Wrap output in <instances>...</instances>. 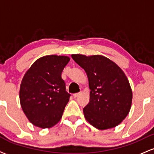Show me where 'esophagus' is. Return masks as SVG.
<instances>
[{"instance_id":"obj_1","label":"esophagus","mask_w":154,"mask_h":154,"mask_svg":"<svg viewBox=\"0 0 154 154\" xmlns=\"http://www.w3.org/2000/svg\"><path fill=\"white\" fill-rule=\"evenodd\" d=\"M81 93H75V94L73 95L74 98H77V97H78L79 95L81 94Z\"/></svg>"}]
</instances>
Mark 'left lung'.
<instances>
[{"instance_id": "obj_1", "label": "left lung", "mask_w": 154, "mask_h": 154, "mask_svg": "<svg viewBox=\"0 0 154 154\" xmlns=\"http://www.w3.org/2000/svg\"><path fill=\"white\" fill-rule=\"evenodd\" d=\"M87 74L90 102L83 109L85 119L100 130L119 125L131 109L132 91L125 72L106 56L72 54Z\"/></svg>"}]
</instances>
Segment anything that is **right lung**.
Instances as JSON below:
<instances>
[{
	"label": "right lung",
	"instance_id": "1",
	"mask_svg": "<svg viewBox=\"0 0 154 154\" xmlns=\"http://www.w3.org/2000/svg\"><path fill=\"white\" fill-rule=\"evenodd\" d=\"M70 58L49 55L37 59L24 74L19 100L24 114L35 126L51 128L61 120L70 95L61 73Z\"/></svg>",
	"mask_w": 154,
	"mask_h": 154
}]
</instances>
